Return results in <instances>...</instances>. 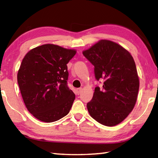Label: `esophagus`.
I'll return each mask as SVG.
<instances>
[{"mask_svg":"<svg viewBox=\"0 0 158 158\" xmlns=\"http://www.w3.org/2000/svg\"><path fill=\"white\" fill-rule=\"evenodd\" d=\"M81 90H82V89L81 88H79V89H77V94H80V93H81Z\"/></svg>","mask_w":158,"mask_h":158,"instance_id":"obj_1","label":"esophagus"}]
</instances>
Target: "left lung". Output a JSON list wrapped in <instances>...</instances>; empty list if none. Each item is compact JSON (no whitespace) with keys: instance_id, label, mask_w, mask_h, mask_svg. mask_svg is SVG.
Segmentation results:
<instances>
[{"instance_id":"8db88e82","label":"left lung","mask_w":158,"mask_h":158,"mask_svg":"<svg viewBox=\"0 0 158 158\" xmlns=\"http://www.w3.org/2000/svg\"><path fill=\"white\" fill-rule=\"evenodd\" d=\"M83 55L94 65L96 80L104 81L87 103L90 116L106 126L119 124L137 101L139 80L135 60L121 45L106 40L84 51Z\"/></svg>"}]
</instances>
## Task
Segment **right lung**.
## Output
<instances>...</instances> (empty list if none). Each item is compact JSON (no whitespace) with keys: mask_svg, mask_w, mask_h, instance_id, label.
Wrapping results in <instances>:
<instances>
[{"mask_svg":"<svg viewBox=\"0 0 158 158\" xmlns=\"http://www.w3.org/2000/svg\"><path fill=\"white\" fill-rule=\"evenodd\" d=\"M76 51L44 44L31 49L21 62L17 81L28 111L40 121L52 123L68 114L75 95L68 88L67 64Z\"/></svg>","mask_w":158,"mask_h":158,"instance_id":"right-lung-1","label":"right lung"}]
</instances>
